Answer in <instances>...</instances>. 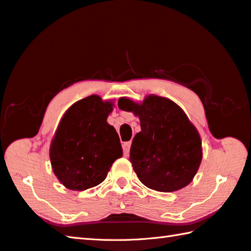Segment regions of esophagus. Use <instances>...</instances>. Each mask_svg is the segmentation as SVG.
<instances>
[{"label": "esophagus", "instance_id": "1", "mask_svg": "<svg viewBox=\"0 0 251 251\" xmlns=\"http://www.w3.org/2000/svg\"><path fill=\"white\" fill-rule=\"evenodd\" d=\"M130 146H131V142L130 141H126V142H124V144H123V151H124V154L125 155H128L129 154Z\"/></svg>", "mask_w": 251, "mask_h": 251}]
</instances>
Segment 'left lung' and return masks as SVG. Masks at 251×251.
I'll return each mask as SVG.
<instances>
[{"mask_svg":"<svg viewBox=\"0 0 251 251\" xmlns=\"http://www.w3.org/2000/svg\"><path fill=\"white\" fill-rule=\"evenodd\" d=\"M119 107L139 117L141 131L132 139L129 160L142 184L172 193L187 186L202 159L201 139L180 107L150 95L142 103L121 98Z\"/></svg>","mask_w":251,"mask_h":251,"instance_id":"8db88e82","label":"left lung"}]
</instances>
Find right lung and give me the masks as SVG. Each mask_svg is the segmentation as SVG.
<instances>
[{"instance_id":"add662e5","label":"right lung","mask_w":251,"mask_h":251,"mask_svg":"<svg viewBox=\"0 0 251 251\" xmlns=\"http://www.w3.org/2000/svg\"><path fill=\"white\" fill-rule=\"evenodd\" d=\"M111 101L90 96L68 109L50 147L54 174L71 190H86L101 184L123 150L115 128L106 119Z\"/></svg>"}]
</instances>
